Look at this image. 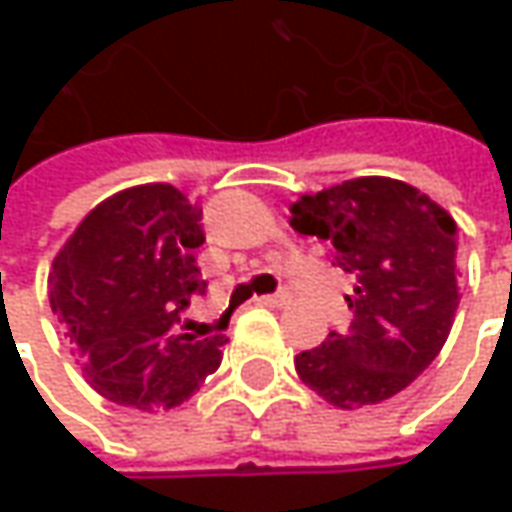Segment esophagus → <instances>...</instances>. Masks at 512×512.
<instances>
[{"instance_id": "esophagus-1", "label": "esophagus", "mask_w": 512, "mask_h": 512, "mask_svg": "<svg viewBox=\"0 0 512 512\" xmlns=\"http://www.w3.org/2000/svg\"><path fill=\"white\" fill-rule=\"evenodd\" d=\"M256 302L265 307H285L287 302H290V293H287V290H282V293H270V296H259Z\"/></svg>"}]
</instances>
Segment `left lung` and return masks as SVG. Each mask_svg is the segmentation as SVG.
Returning a JSON list of instances; mask_svg holds the SVG:
<instances>
[{
	"mask_svg": "<svg viewBox=\"0 0 512 512\" xmlns=\"http://www.w3.org/2000/svg\"><path fill=\"white\" fill-rule=\"evenodd\" d=\"M290 227L333 245L356 279L347 333L296 356L299 379L342 410L379 404L439 356L459 307L453 216L422 190L359 176L290 205Z\"/></svg>",
	"mask_w": 512,
	"mask_h": 512,
	"instance_id": "1",
	"label": "left lung"
}]
</instances>
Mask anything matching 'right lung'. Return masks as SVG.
<instances>
[{
	"mask_svg": "<svg viewBox=\"0 0 512 512\" xmlns=\"http://www.w3.org/2000/svg\"><path fill=\"white\" fill-rule=\"evenodd\" d=\"M202 207L153 182L99 202L56 253L53 313L68 327L82 373L105 399L136 410L187 402L222 362L225 336L179 333L182 310L205 293L193 250Z\"/></svg>",
	"mask_w": 512,
	"mask_h": 512,
	"instance_id": "right-lung-1",
	"label": "right lung"
}]
</instances>
